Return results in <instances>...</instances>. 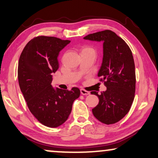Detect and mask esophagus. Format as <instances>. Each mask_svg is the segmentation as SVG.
<instances>
[{"mask_svg": "<svg viewBox=\"0 0 158 158\" xmlns=\"http://www.w3.org/2000/svg\"><path fill=\"white\" fill-rule=\"evenodd\" d=\"M81 94L82 95H84V96H87V95L90 94V92L87 91V90H84V89H81Z\"/></svg>", "mask_w": 158, "mask_h": 158, "instance_id": "1", "label": "esophagus"}]
</instances>
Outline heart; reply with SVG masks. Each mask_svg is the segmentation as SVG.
I'll return each mask as SVG.
<instances>
[{
    "instance_id": "1",
    "label": "heart",
    "mask_w": 158,
    "mask_h": 158,
    "mask_svg": "<svg viewBox=\"0 0 158 158\" xmlns=\"http://www.w3.org/2000/svg\"><path fill=\"white\" fill-rule=\"evenodd\" d=\"M85 50H92V51H94V50H93L92 49H90V48H88V47H85V48H83V51H85Z\"/></svg>"
}]
</instances>
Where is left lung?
<instances>
[{"label": "left lung", "instance_id": "8db88e82", "mask_svg": "<svg viewBox=\"0 0 158 158\" xmlns=\"http://www.w3.org/2000/svg\"><path fill=\"white\" fill-rule=\"evenodd\" d=\"M84 40L103 42V60L98 73L106 91H92L99 102L92 109L94 116L106 124L118 122L128 113L135 98L136 76L132 53L122 38L111 30L88 34Z\"/></svg>", "mask_w": 158, "mask_h": 158}]
</instances>
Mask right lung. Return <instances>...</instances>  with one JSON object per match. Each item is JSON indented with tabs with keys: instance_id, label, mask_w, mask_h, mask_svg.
I'll return each instance as SVG.
<instances>
[{
	"instance_id": "obj_1",
	"label": "right lung",
	"mask_w": 158,
	"mask_h": 158,
	"mask_svg": "<svg viewBox=\"0 0 158 158\" xmlns=\"http://www.w3.org/2000/svg\"><path fill=\"white\" fill-rule=\"evenodd\" d=\"M70 42L53 36H36L27 43L19 60V84L28 108L41 124L51 128L66 122L81 94L77 88L66 90L51 84L52 73L59 68L60 52Z\"/></svg>"
}]
</instances>
